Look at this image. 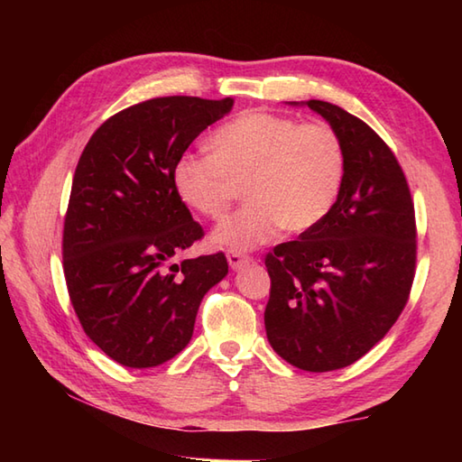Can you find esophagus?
Wrapping results in <instances>:
<instances>
[{
	"mask_svg": "<svg viewBox=\"0 0 462 462\" xmlns=\"http://www.w3.org/2000/svg\"><path fill=\"white\" fill-rule=\"evenodd\" d=\"M250 260L252 258L248 256V254H244V252H238V250H230L228 252V263H230L232 270H240L242 266H246Z\"/></svg>",
	"mask_w": 462,
	"mask_h": 462,
	"instance_id": "esophagus-1",
	"label": "esophagus"
}]
</instances>
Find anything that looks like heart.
I'll use <instances>...</instances> for the list:
<instances>
[{
	"label": "heart",
	"mask_w": 462,
	"mask_h": 462,
	"mask_svg": "<svg viewBox=\"0 0 462 462\" xmlns=\"http://www.w3.org/2000/svg\"><path fill=\"white\" fill-rule=\"evenodd\" d=\"M346 152L328 123H300L270 111H246L218 126L210 154L186 152L172 182L184 204L222 220L244 184L248 204L212 234L220 248L248 250L282 228L306 232L326 218L341 192Z\"/></svg>",
	"instance_id": "obj_1"
}]
</instances>
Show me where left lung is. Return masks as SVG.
I'll use <instances>...</instances> for the list:
<instances>
[{"instance_id":"8db88e82","label":"left lung","mask_w":462,"mask_h":462,"mask_svg":"<svg viewBox=\"0 0 462 462\" xmlns=\"http://www.w3.org/2000/svg\"><path fill=\"white\" fill-rule=\"evenodd\" d=\"M339 134L341 192L326 218L266 254L268 341L303 371L361 359L405 310L417 263L415 206L387 143L356 115L306 101Z\"/></svg>"}]
</instances>
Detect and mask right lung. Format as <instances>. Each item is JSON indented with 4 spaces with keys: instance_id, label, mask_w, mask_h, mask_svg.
I'll return each mask as SVG.
<instances>
[{
    "instance_id": "obj_1",
    "label": "right lung",
    "mask_w": 462,
    "mask_h": 462,
    "mask_svg": "<svg viewBox=\"0 0 462 462\" xmlns=\"http://www.w3.org/2000/svg\"><path fill=\"white\" fill-rule=\"evenodd\" d=\"M232 105L182 95L133 105L93 133L77 162L63 224L67 291L83 331L125 367H156L189 346L204 293L228 273L224 252L174 262L204 230L172 169Z\"/></svg>"
}]
</instances>
